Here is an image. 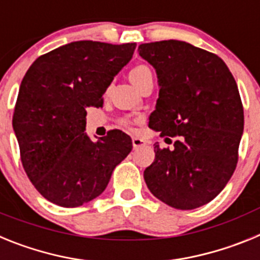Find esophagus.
Instances as JSON below:
<instances>
[{
	"label": "esophagus",
	"mask_w": 260,
	"mask_h": 260,
	"mask_svg": "<svg viewBox=\"0 0 260 260\" xmlns=\"http://www.w3.org/2000/svg\"><path fill=\"white\" fill-rule=\"evenodd\" d=\"M144 144H146V142H144L142 138H138V137L133 138V147H134L135 150L139 148V147H143Z\"/></svg>",
	"instance_id": "obj_1"
}]
</instances>
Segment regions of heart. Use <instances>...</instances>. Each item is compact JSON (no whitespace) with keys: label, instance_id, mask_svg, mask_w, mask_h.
<instances>
[{"label":"heart","instance_id":"obj_1","mask_svg":"<svg viewBox=\"0 0 260 260\" xmlns=\"http://www.w3.org/2000/svg\"><path fill=\"white\" fill-rule=\"evenodd\" d=\"M128 77H130L132 83L138 88V87L141 86V83L143 82L144 79H146V78L152 77V71H151V69L148 68V66L138 65V66H135L134 69H132V71H130ZM121 122H122L123 125H128V123H130L128 122V119H122Z\"/></svg>","mask_w":260,"mask_h":260}]
</instances>
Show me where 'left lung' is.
Wrapping results in <instances>:
<instances>
[{
    "label": "left lung",
    "mask_w": 260,
    "mask_h": 260,
    "mask_svg": "<svg viewBox=\"0 0 260 260\" xmlns=\"http://www.w3.org/2000/svg\"><path fill=\"white\" fill-rule=\"evenodd\" d=\"M160 87L148 126L160 137H178L174 148L155 144L144 171L147 187L177 210H194L220 194L238 160L243 108L237 83L213 53L178 40L141 44Z\"/></svg>",
    "instance_id": "1"
}]
</instances>
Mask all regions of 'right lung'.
I'll use <instances>...</instances> for the list:
<instances>
[{"label": "right lung", "mask_w": 260, "mask_h": 260, "mask_svg": "<svg viewBox=\"0 0 260 260\" xmlns=\"http://www.w3.org/2000/svg\"><path fill=\"white\" fill-rule=\"evenodd\" d=\"M135 47L74 41L39 57L23 78L13 128L29 181L52 203L70 208L95 199L132 151L121 130L96 142L84 132L86 109L102 107Z\"/></svg>", "instance_id": "add662e5"}]
</instances>
